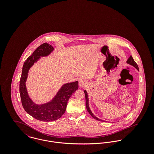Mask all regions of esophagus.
I'll use <instances>...</instances> for the list:
<instances>
[{"mask_svg":"<svg viewBox=\"0 0 154 154\" xmlns=\"http://www.w3.org/2000/svg\"><path fill=\"white\" fill-rule=\"evenodd\" d=\"M87 85V82L85 80H84V79H81L79 81V85L81 87H85L86 85Z\"/></svg>","mask_w":154,"mask_h":154,"instance_id":"1","label":"esophagus"}]
</instances>
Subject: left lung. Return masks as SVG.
<instances>
[{"mask_svg": "<svg viewBox=\"0 0 154 154\" xmlns=\"http://www.w3.org/2000/svg\"><path fill=\"white\" fill-rule=\"evenodd\" d=\"M126 62H127V63H128V64H129V65H132V66H134L137 70H139L138 66H137V63L134 62V60H133L132 56H130V57L128 59V60H127ZM84 93H85V100H86V108H87V110L88 111V112L90 114V115H91L94 119H96V120H98V121H103V120H102L98 119V118L96 116H95L93 114V113L91 112V111L90 110V108H89V99H88V94H87V92L86 90L84 91Z\"/></svg>", "mask_w": 154, "mask_h": 154, "instance_id": "left-lung-1", "label": "left lung"}]
</instances>
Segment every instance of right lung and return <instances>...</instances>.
I'll use <instances>...</instances> for the list:
<instances>
[{
    "label": "right lung",
    "mask_w": 154,
    "mask_h": 154,
    "mask_svg": "<svg viewBox=\"0 0 154 154\" xmlns=\"http://www.w3.org/2000/svg\"><path fill=\"white\" fill-rule=\"evenodd\" d=\"M53 50V46L47 43L37 47L24 62L20 82V92L24 110L35 119L42 122H52L60 119L66 111L69 99L78 89V81L65 84L50 101L40 105L34 103L29 98L25 84L29 69L40 57L49 55Z\"/></svg>",
    "instance_id": "add662e5"
}]
</instances>
